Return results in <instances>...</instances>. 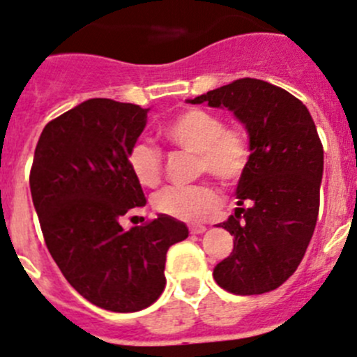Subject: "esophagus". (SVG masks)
Returning a JSON list of instances; mask_svg holds the SVG:
<instances>
[{
	"label": "esophagus",
	"instance_id": "obj_1",
	"mask_svg": "<svg viewBox=\"0 0 357 357\" xmlns=\"http://www.w3.org/2000/svg\"><path fill=\"white\" fill-rule=\"evenodd\" d=\"M205 230H207V227H204V225H196V227L189 228V231H191L192 235H200V234H204Z\"/></svg>",
	"mask_w": 357,
	"mask_h": 357
}]
</instances>
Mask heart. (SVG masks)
Here are the masks:
<instances>
[{"label": "heart", "instance_id": "heart-1", "mask_svg": "<svg viewBox=\"0 0 357 357\" xmlns=\"http://www.w3.org/2000/svg\"><path fill=\"white\" fill-rule=\"evenodd\" d=\"M166 139L185 152L198 153V173H208L225 185L237 184L250 165V142L237 127H227L221 116L202 107L176 113L162 126ZM134 178L145 188H155L162 178V153L157 146L138 142L127 153ZM153 208L185 223L202 221L221 205V192L212 184L166 188L152 200Z\"/></svg>", "mask_w": 357, "mask_h": 357}]
</instances>
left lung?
Here are the masks:
<instances>
[{
	"label": "left lung",
	"mask_w": 357,
	"mask_h": 357,
	"mask_svg": "<svg viewBox=\"0 0 357 357\" xmlns=\"http://www.w3.org/2000/svg\"><path fill=\"white\" fill-rule=\"evenodd\" d=\"M188 102L231 111L250 138L238 207L219 225L234 235V250L214 267L215 283L237 296L271 292L296 273L315 230L324 172L315 122L292 93L251 77Z\"/></svg>",
	"instance_id": "obj_1"
}]
</instances>
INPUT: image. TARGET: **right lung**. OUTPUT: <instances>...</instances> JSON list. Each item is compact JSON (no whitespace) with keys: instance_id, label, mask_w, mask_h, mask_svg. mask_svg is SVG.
Returning a JSON list of instances; mask_svg holds the SVG:
<instances>
[{"instance_id":"add662e5","label":"right lung","mask_w":357,"mask_h":357,"mask_svg":"<svg viewBox=\"0 0 357 357\" xmlns=\"http://www.w3.org/2000/svg\"><path fill=\"white\" fill-rule=\"evenodd\" d=\"M146 113L111 99L77 104L44 127L29 173L52 260L84 299L116 313L155 303L166 285V253L189 235L165 214L129 231L120 225L130 208L146 204L127 165Z\"/></svg>"}]
</instances>
